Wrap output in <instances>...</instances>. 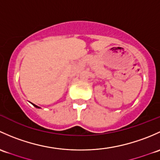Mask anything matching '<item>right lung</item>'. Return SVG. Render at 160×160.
Masks as SVG:
<instances>
[{"mask_svg":"<svg viewBox=\"0 0 160 160\" xmlns=\"http://www.w3.org/2000/svg\"><path fill=\"white\" fill-rule=\"evenodd\" d=\"M31 104H32L33 105H34V107H35V108H40V107H39V106H38V105H36L33 104V103H31Z\"/></svg>","mask_w":160,"mask_h":160,"instance_id":"add662e5","label":"right lung"}]
</instances>
